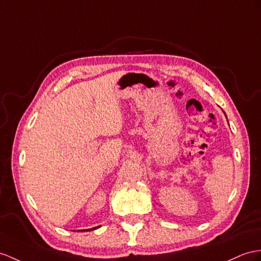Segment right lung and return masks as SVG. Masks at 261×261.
<instances>
[{
  "mask_svg": "<svg viewBox=\"0 0 261 261\" xmlns=\"http://www.w3.org/2000/svg\"><path fill=\"white\" fill-rule=\"evenodd\" d=\"M99 227V226H98ZM98 227H94V228H91V229H86V231H92V230H94V229H97Z\"/></svg>",
  "mask_w": 261,
  "mask_h": 261,
  "instance_id": "1",
  "label": "right lung"
}]
</instances>
